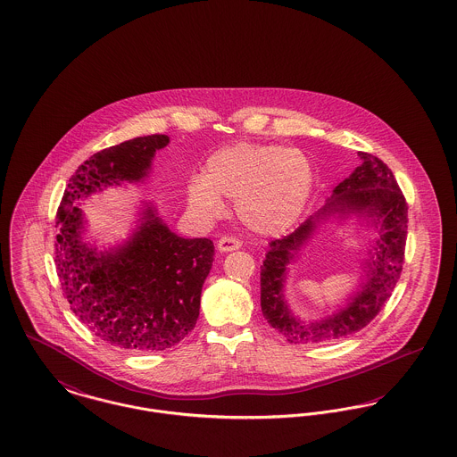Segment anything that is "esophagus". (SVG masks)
I'll return each mask as SVG.
<instances>
[{
    "label": "esophagus",
    "instance_id": "obj_1",
    "mask_svg": "<svg viewBox=\"0 0 457 457\" xmlns=\"http://www.w3.org/2000/svg\"><path fill=\"white\" fill-rule=\"evenodd\" d=\"M242 246L240 240H237L235 237H222L217 244L219 252H233V250H238Z\"/></svg>",
    "mask_w": 457,
    "mask_h": 457
}]
</instances>
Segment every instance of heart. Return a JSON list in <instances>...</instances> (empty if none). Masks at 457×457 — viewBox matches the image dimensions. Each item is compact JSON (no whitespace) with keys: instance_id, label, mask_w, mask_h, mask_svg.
Wrapping results in <instances>:
<instances>
[{"instance_id":"heart-1","label":"heart","mask_w":457,"mask_h":457,"mask_svg":"<svg viewBox=\"0 0 457 457\" xmlns=\"http://www.w3.org/2000/svg\"><path fill=\"white\" fill-rule=\"evenodd\" d=\"M313 189V170L297 149L238 142L222 147L205 162L200 177L186 187L191 213L212 222L235 200L238 220L255 235L275 237L295 224Z\"/></svg>"}]
</instances>
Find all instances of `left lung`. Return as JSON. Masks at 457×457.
<instances>
[{"label":"left lung","instance_id":"1","mask_svg":"<svg viewBox=\"0 0 457 457\" xmlns=\"http://www.w3.org/2000/svg\"><path fill=\"white\" fill-rule=\"evenodd\" d=\"M361 163L352 176L336 186L327 204L306 219L294 233L273 240L261 266V308L268 323L294 345L328 343L369 325L385 306L403 266L407 240V204L393 177L379 158L358 153ZM330 218H356L374 227L378 238L362 263L361 282L347 304L313 322L294 316L284 299L287 266L315 235L317 228Z\"/></svg>","mask_w":457,"mask_h":457}]
</instances>
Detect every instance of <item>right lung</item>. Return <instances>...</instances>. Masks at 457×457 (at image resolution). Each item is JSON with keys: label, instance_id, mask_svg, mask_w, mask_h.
<instances>
[{"label": "right lung", "instance_id": "obj_1", "mask_svg": "<svg viewBox=\"0 0 457 457\" xmlns=\"http://www.w3.org/2000/svg\"><path fill=\"white\" fill-rule=\"evenodd\" d=\"M169 142L156 134L96 153L71 177L57 212L55 266L72 313L129 352L169 350L195 328L213 244L179 237L147 202L123 244L97 250L85 242L87 219L78 204L105 187L144 182Z\"/></svg>", "mask_w": 457, "mask_h": 457}]
</instances>
